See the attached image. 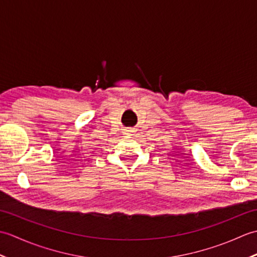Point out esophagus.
<instances>
[{
  "label": "esophagus",
  "instance_id": "1",
  "mask_svg": "<svg viewBox=\"0 0 257 257\" xmlns=\"http://www.w3.org/2000/svg\"><path fill=\"white\" fill-rule=\"evenodd\" d=\"M127 132H128L127 134H133V130H127Z\"/></svg>",
  "mask_w": 257,
  "mask_h": 257
}]
</instances>
